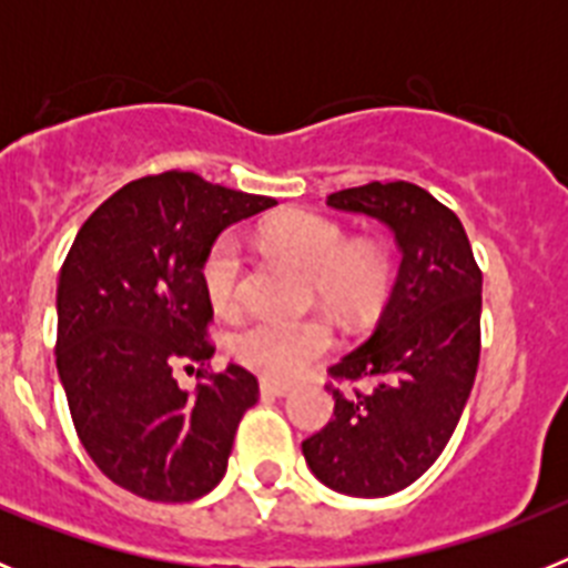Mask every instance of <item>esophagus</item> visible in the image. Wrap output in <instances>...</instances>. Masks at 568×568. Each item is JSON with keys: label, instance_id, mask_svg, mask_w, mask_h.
Returning a JSON list of instances; mask_svg holds the SVG:
<instances>
[{"label": "esophagus", "instance_id": "esophagus-1", "mask_svg": "<svg viewBox=\"0 0 568 568\" xmlns=\"http://www.w3.org/2000/svg\"><path fill=\"white\" fill-rule=\"evenodd\" d=\"M261 393L267 395V398H284V395H290V386L278 384L273 378H261Z\"/></svg>", "mask_w": 568, "mask_h": 568}]
</instances>
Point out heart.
Listing matches in <instances>:
<instances>
[{
    "label": "heart",
    "mask_w": 568,
    "mask_h": 568,
    "mask_svg": "<svg viewBox=\"0 0 568 568\" xmlns=\"http://www.w3.org/2000/svg\"><path fill=\"white\" fill-rule=\"evenodd\" d=\"M261 244L313 273L318 298L341 318H361L384 301L393 281V258L375 241H349L344 224L313 210H290L261 224ZM247 261L235 235L213 241L202 264V281L215 313L230 315L244 295ZM324 318H258L233 341L235 358L275 381L301 375L333 349Z\"/></svg>",
    "instance_id": "1"
}]
</instances>
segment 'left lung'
<instances>
[{
	"instance_id": "left-lung-1",
	"label": "left lung",
	"mask_w": 568,
	"mask_h": 568,
	"mask_svg": "<svg viewBox=\"0 0 568 568\" xmlns=\"http://www.w3.org/2000/svg\"><path fill=\"white\" fill-rule=\"evenodd\" d=\"M395 233L400 270L378 329L329 366L335 418L301 444L329 489L384 498L406 489L453 438L480 361V275L458 215L409 182H369L327 195Z\"/></svg>"
}]
</instances>
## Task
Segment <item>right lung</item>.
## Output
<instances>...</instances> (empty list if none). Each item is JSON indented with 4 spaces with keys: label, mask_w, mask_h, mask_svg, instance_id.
<instances>
[{
    "label": "right lung",
    "mask_w": 568,
    "mask_h": 568,
    "mask_svg": "<svg viewBox=\"0 0 568 568\" xmlns=\"http://www.w3.org/2000/svg\"><path fill=\"white\" fill-rule=\"evenodd\" d=\"M275 199L168 170L115 190L79 230L59 273L57 369L70 418L113 484L187 504L227 471L241 418L258 400L244 366L204 375L213 304L202 264L224 227ZM175 365H195L184 394Z\"/></svg>",
    "instance_id": "obj_1"
}]
</instances>
